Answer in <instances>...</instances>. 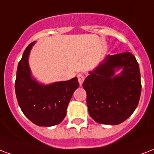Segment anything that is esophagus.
<instances>
[{
  "mask_svg": "<svg viewBox=\"0 0 154 154\" xmlns=\"http://www.w3.org/2000/svg\"><path fill=\"white\" fill-rule=\"evenodd\" d=\"M85 75L83 74V73H79V74L77 75V78H78V82H79L80 85H82V83L84 82V80H85Z\"/></svg>",
  "mask_w": 154,
  "mask_h": 154,
  "instance_id": "1",
  "label": "esophagus"
}]
</instances>
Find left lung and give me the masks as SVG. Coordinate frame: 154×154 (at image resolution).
Instances as JSON below:
<instances>
[{
	"instance_id": "8db88e82",
	"label": "left lung",
	"mask_w": 154,
	"mask_h": 154,
	"mask_svg": "<svg viewBox=\"0 0 154 154\" xmlns=\"http://www.w3.org/2000/svg\"><path fill=\"white\" fill-rule=\"evenodd\" d=\"M123 68L122 74L115 70ZM90 117L98 124L116 125L137 108L141 94L139 64L130 52L106 56L83 82Z\"/></svg>"
}]
</instances>
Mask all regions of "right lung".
I'll return each instance as SVG.
<instances>
[{
	"label": "right lung",
	"instance_id": "add662e5",
	"mask_svg": "<svg viewBox=\"0 0 154 154\" xmlns=\"http://www.w3.org/2000/svg\"><path fill=\"white\" fill-rule=\"evenodd\" d=\"M35 42L30 43L18 63L15 81L17 103L23 114L38 126L59 124L66 116V110L79 83L77 77L66 82L42 85L30 73L29 54Z\"/></svg>",
	"mask_w": 154,
	"mask_h": 154
}]
</instances>
